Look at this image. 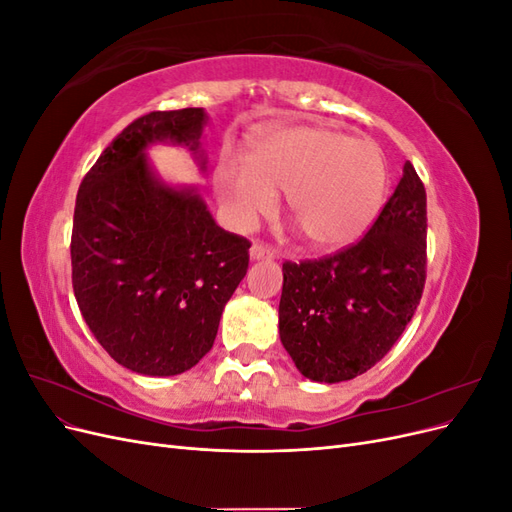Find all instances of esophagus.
Wrapping results in <instances>:
<instances>
[{"mask_svg": "<svg viewBox=\"0 0 512 512\" xmlns=\"http://www.w3.org/2000/svg\"><path fill=\"white\" fill-rule=\"evenodd\" d=\"M250 258L252 260H271V258H275V250H271V247H267L265 243H254L250 247Z\"/></svg>", "mask_w": 512, "mask_h": 512, "instance_id": "obj_1", "label": "esophagus"}]
</instances>
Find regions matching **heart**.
Listing matches in <instances>:
<instances>
[{
    "mask_svg": "<svg viewBox=\"0 0 512 512\" xmlns=\"http://www.w3.org/2000/svg\"><path fill=\"white\" fill-rule=\"evenodd\" d=\"M389 170L369 138L312 123L269 128L247 143L245 160L222 156L213 190L230 224L247 230L273 213L286 190L290 218L318 250L361 239L384 203Z\"/></svg>",
    "mask_w": 512,
    "mask_h": 512,
    "instance_id": "1",
    "label": "heart"
}]
</instances>
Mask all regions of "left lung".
Here are the masks:
<instances>
[{"label": "left lung", "instance_id": "left-lung-1", "mask_svg": "<svg viewBox=\"0 0 512 512\" xmlns=\"http://www.w3.org/2000/svg\"><path fill=\"white\" fill-rule=\"evenodd\" d=\"M280 337L301 374L344 382L389 352L421 303L427 194L410 162L365 237L320 260L284 262Z\"/></svg>", "mask_w": 512, "mask_h": 512}]
</instances>
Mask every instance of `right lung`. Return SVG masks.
Wrapping results in <instances>:
<instances>
[{
  "instance_id": "obj_1",
  "label": "right lung",
  "mask_w": 512,
  "mask_h": 512,
  "mask_svg": "<svg viewBox=\"0 0 512 512\" xmlns=\"http://www.w3.org/2000/svg\"><path fill=\"white\" fill-rule=\"evenodd\" d=\"M205 123L203 108L134 119L76 194V303L100 346L143 376H177L203 359L250 265L252 243L215 224L196 188H170L147 160L149 145L168 141L205 170Z\"/></svg>"
}]
</instances>
